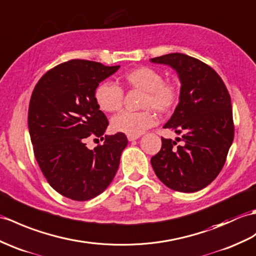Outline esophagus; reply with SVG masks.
Segmentation results:
<instances>
[{
    "label": "esophagus",
    "instance_id": "1",
    "mask_svg": "<svg viewBox=\"0 0 256 256\" xmlns=\"http://www.w3.org/2000/svg\"><path fill=\"white\" fill-rule=\"evenodd\" d=\"M140 138V136H132V135H128V140H130V142H133V140H138Z\"/></svg>",
    "mask_w": 256,
    "mask_h": 256
}]
</instances>
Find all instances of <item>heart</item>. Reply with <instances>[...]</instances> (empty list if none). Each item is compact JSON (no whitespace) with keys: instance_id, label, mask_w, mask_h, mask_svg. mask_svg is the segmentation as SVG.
<instances>
[{"instance_id":"heart-1","label":"heart","mask_w":256,"mask_h":256,"mask_svg":"<svg viewBox=\"0 0 256 256\" xmlns=\"http://www.w3.org/2000/svg\"><path fill=\"white\" fill-rule=\"evenodd\" d=\"M126 84L133 89L145 92L140 112L122 111L112 118V128L126 135L140 136L157 122L156 114H167L174 108L179 100V92L174 82L164 80L162 74L150 66H140L128 70L123 75ZM124 92L121 87L110 82L99 84L94 90V100L99 108L104 112H116L123 104Z\"/></svg>"}]
</instances>
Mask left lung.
Returning a JSON list of instances; mask_svg holds the SVG:
<instances>
[{
	"mask_svg": "<svg viewBox=\"0 0 256 256\" xmlns=\"http://www.w3.org/2000/svg\"><path fill=\"white\" fill-rule=\"evenodd\" d=\"M150 61L174 68L181 82L180 101L164 126L181 138H162V150L150 159L152 169L171 190L198 192L216 179L234 142L230 94L216 70L198 58L169 53Z\"/></svg>",
	"mask_w": 256,
	"mask_h": 256,
	"instance_id": "1",
	"label": "left lung"
}]
</instances>
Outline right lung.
Instances as JSON below:
<instances>
[{"instance_id":"right-lung-1","label":"right lung","mask_w":256,"mask_h":256,"mask_svg":"<svg viewBox=\"0 0 256 256\" xmlns=\"http://www.w3.org/2000/svg\"><path fill=\"white\" fill-rule=\"evenodd\" d=\"M118 68L70 60L48 70L34 86L28 109L34 157L46 181L65 198H96L116 174L128 138L124 133L104 138L109 122L99 110L94 90ZM89 137L105 142L89 150Z\"/></svg>"}]
</instances>
